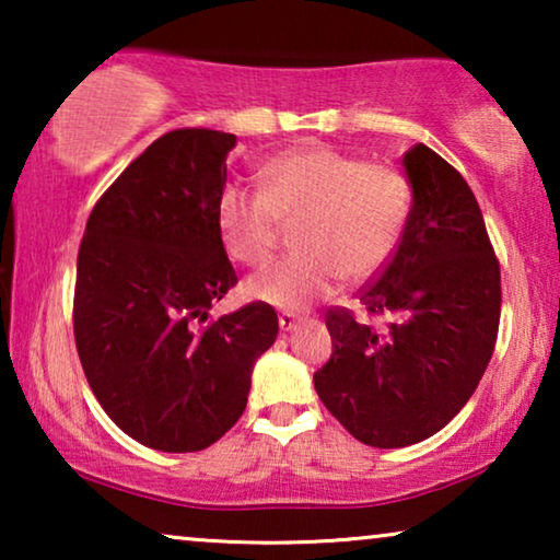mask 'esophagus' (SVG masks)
I'll use <instances>...</instances> for the list:
<instances>
[{
    "label": "esophagus",
    "mask_w": 560,
    "mask_h": 560,
    "mask_svg": "<svg viewBox=\"0 0 560 560\" xmlns=\"http://www.w3.org/2000/svg\"><path fill=\"white\" fill-rule=\"evenodd\" d=\"M278 320H280V331H295L298 326H301V316H295V313H280L278 316Z\"/></svg>",
    "instance_id": "1"
}]
</instances>
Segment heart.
I'll return each instance as SVG.
<instances>
[{"mask_svg":"<svg viewBox=\"0 0 560 560\" xmlns=\"http://www.w3.org/2000/svg\"><path fill=\"white\" fill-rule=\"evenodd\" d=\"M410 209L408 183L385 165L328 148H295L259 171V194L226 188L217 226L229 255L247 267L270 262L280 224H293V257L247 282L252 301L303 311L339 280L372 278L393 255Z\"/></svg>","mask_w":560,"mask_h":560,"instance_id":"1","label":"heart"}]
</instances>
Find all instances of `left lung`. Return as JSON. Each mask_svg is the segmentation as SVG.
Returning a JSON list of instances; mask_svg holds the SVG:
<instances>
[{
    "label": "left lung",
    "instance_id": "obj_1",
    "mask_svg": "<svg viewBox=\"0 0 560 560\" xmlns=\"http://www.w3.org/2000/svg\"><path fill=\"white\" fill-rule=\"evenodd\" d=\"M412 206L377 280L359 290L385 328L326 313L331 359L313 374L328 412L374 448L439 433L469 402L500 328V262L469 183L425 144L402 155Z\"/></svg>",
    "mask_w": 560,
    "mask_h": 560
}]
</instances>
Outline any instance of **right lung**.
Here are the masks:
<instances>
[{"label": "right lung", "mask_w": 560, "mask_h": 560, "mask_svg": "<svg viewBox=\"0 0 560 560\" xmlns=\"http://www.w3.org/2000/svg\"><path fill=\"white\" fill-rule=\"evenodd\" d=\"M236 137L173 129L98 198L75 265L73 334L106 416L142 446L209 448L247 408L275 343L267 303L209 318L236 285L217 226Z\"/></svg>", "instance_id": "right-lung-1"}]
</instances>
